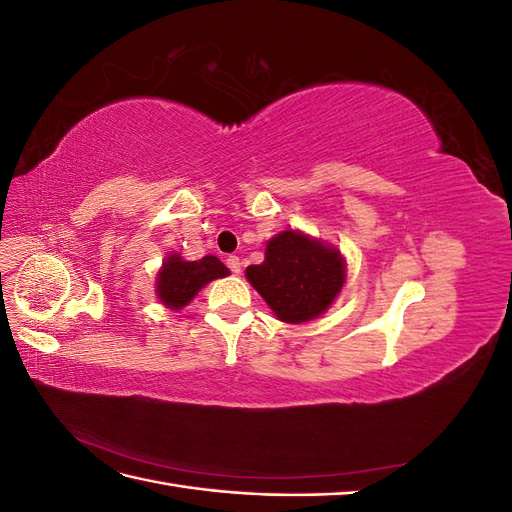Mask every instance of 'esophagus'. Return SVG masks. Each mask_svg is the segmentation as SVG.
Masks as SVG:
<instances>
[{"mask_svg": "<svg viewBox=\"0 0 512 512\" xmlns=\"http://www.w3.org/2000/svg\"><path fill=\"white\" fill-rule=\"evenodd\" d=\"M226 265H228V269L235 273V275H239L241 273V258L239 256H228L226 258Z\"/></svg>", "mask_w": 512, "mask_h": 512, "instance_id": "1", "label": "esophagus"}]
</instances>
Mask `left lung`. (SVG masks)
I'll use <instances>...</instances> for the list:
<instances>
[{
    "instance_id": "1",
    "label": "left lung",
    "mask_w": 512,
    "mask_h": 512,
    "mask_svg": "<svg viewBox=\"0 0 512 512\" xmlns=\"http://www.w3.org/2000/svg\"><path fill=\"white\" fill-rule=\"evenodd\" d=\"M245 277L277 320L305 324L320 318L339 297L346 258L339 247L288 228L267 241L265 260L247 267Z\"/></svg>"
}]
</instances>
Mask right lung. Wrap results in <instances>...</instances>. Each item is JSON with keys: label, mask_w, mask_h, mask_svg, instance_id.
Here are the masks:
<instances>
[{"label": "right lung", "mask_w": 512, "mask_h": 512, "mask_svg": "<svg viewBox=\"0 0 512 512\" xmlns=\"http://www.w3.org/2000/svg\"><path fill=\"white\" fill-rule=\"evenodd\" d=\"M230 275L218 256H203L200 260H185L181 254H168L156 275V297L173 312H179L196 294L213 280Z\"/></svg>", "instance_id": "1"}]
</instances>
